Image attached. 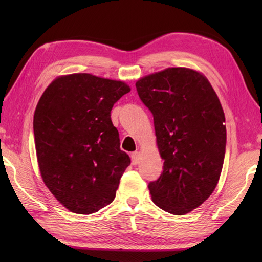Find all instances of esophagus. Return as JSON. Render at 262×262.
Returning <instances> with one entry per match:
<instances>
[{"instance_id":"obj_1","label":"esophagus","mask_w":262,"mask_h":262,"mask_svg":"<svg viewBox=\"0 0 262 262\" xmlns=\"http://www.w3.org/2000/svg\"><path fill=\"white\" fill-rule=\"evenodd\" d=\"M130 157H132V163L133 164L136 165V164L140 163V159H141V153L140 152H138V151L133 152Z\"/></svg>"}]
</instances>
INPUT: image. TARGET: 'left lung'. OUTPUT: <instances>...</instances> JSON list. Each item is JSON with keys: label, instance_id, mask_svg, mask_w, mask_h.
<instances>
[{"label": "left lung", "instance_id": "obj_1", "mask_svg": "<svg viewBox=\"0 0 262 262\" xmlns=\"http://www.w3.org/2000/svg\"><path fill=\"white\" fill-rule=\"evenodd\" d=\"M142 102L153 115L163 172L148 183L153 203L185 215L207 199L223 168L226 127L220 99L206 77L170 68L136 82Z\"/></svg>", "mask_w": 262, "mask_h": 262}]
</instances>
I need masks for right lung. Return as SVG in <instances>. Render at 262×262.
<instances>
[{"instance_id":"add662e5","label":"right lung","mask_w":262,"mask_h":262,"mask_svg":"<svg viewBox=\"0 0 262 262\" xmlns=\"http://www.w3.org/2000/svg\"><path fill=\"white\" fill-rule=\"evenodd\" d=\"M130 91L125 82L75 73L59 76L39 99L33 135L39 170L55 198L89 215L113 203L130 164L110 113Z\"/></svg>"}]
</instances>
